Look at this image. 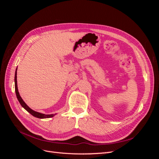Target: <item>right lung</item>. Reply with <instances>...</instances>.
<instances>
[{"label": "right lung", "mask_w": 159, "mask_h": 159, "mask_svg": "<svg viewBox=\"0 0 159 159\" xmlns=\"http://www.w3.org/2000/svg\"><path fill=\"white\" fill-rule=\"evenodd\" d=\"M17 68L16 70V72H15V76H14V82H15V92H16V95L17 99L18 100V102H20V105H22V107L25 108L28 113H30L32 115H33L34 117L39 118V119H45V118H50L54 117L56 114H50V115H46V114H43L39 112H36L35 111L32 110V109H30L28 105L25 103V102H24L23 99H22V98L20 97V94H19L18 90V87H17Z\"/></svg>", "instance_id": "right-lung-1"}]
</instances>
